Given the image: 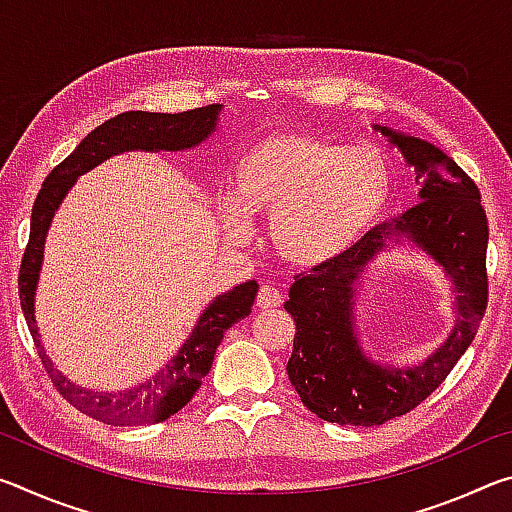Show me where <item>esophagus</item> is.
Returning a JSON list of instances; mask_svg holds the SVG:
<instances>
[{
	"instance_id": "34e87169",
	"label": "esophagus",
	"mask_w": 512,
	"mask_h": 512,
	"mask_svg": "<svg viewBox=\"0 0 512 512\" xmlns=\"http://www.w3.org/2000/svg\"><path fill=\"white\" fill-rule=\"evenodd\" d=\"M282 302V293L280 289H275L273 284H262L257 293V307L259 309H271L277 307Z\"/></svg>"
}]
</instances>
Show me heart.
Here are the masks:
<instances>
[{
	"instance_id": "b5f03b06",
	"label": "heart",
	"mask_w": 512,
	"mask_h": 512,
	"mask_svg": "<svg viewBox=\"0 0 512 512\" xmlns=\"http://www.w3.org/2000/svg\"><path fill=\"white\" fill-rule=\"evenodd\" d=\"M391 192V164L377 149L277 133L239 160L223 225L232 241H244L248 216L271 214L277 255L296 266H320L366 235Z\"/></svg>"
}]
</instances>
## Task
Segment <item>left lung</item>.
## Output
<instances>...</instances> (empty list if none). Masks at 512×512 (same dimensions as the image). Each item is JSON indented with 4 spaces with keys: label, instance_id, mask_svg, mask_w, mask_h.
I'll return each mask as SVG.
<instances>
[{
    "label": "left lung",
    "instance_id": "1",
    "mask_svg": "<svg viewBox=\"0 0 512 512\" xmlns=\"http://www.w3.org/2000/svg\"><path fill=\"white\" fill-rule=\"evenodd\" d=\"M415 169L420 203L366 232L332 262L298 273L284 309L296 320L287 372L302 404L318 418L372 427L413 411L443 384L470 348L488 307V219L474 180L420 137L375 126ZM409 238L453 277L459 323L420 367H381L362 354L353 334V284L388 238Z\"/></svg>",
    "mask_w": 512,
    "mask_h": 512
}]
</instances>
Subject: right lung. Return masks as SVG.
I'll return each instance as SVG.
<instances>
[{"mask_svg": "<svg viewBox=\"0 0 512 512\" xmlns=\"http://www.w3.org/2000/svg\"><path fill=\"white\" fill-rule=\"evenodd\" d=\"M221 106H203L196 110L167 115V112H144L131 110L103 121L101 126L85 137L58 167L49 173L42 183L40 194L33 203L31 212V232L29 244L24 248L20 277H17V291L24 318H27L29 332L36 343L38 354L42 359L51 384L65 400L90 415L94 420H101L115 427H137V424H153L167 420L169 415L178 413L192 400L194 393L201 386L203 377L210 372L214 352L219 348L225 329L232 327L237 320L246 318L257 296V282L250 280L239 284L223 296L210 302L194 332L185 341L167 366L158 375L146 379L144 384L128 388L119 393H97L90 388L76 386L63 377L49 361L45 348L40 345V334L33 316V298H36L38 275L42 266V253H45V237L49 223L54 219L58 205L63 203L65 194L72 189L76 178L81 173L97 167L110 155L124 151H185L207 140V135L214 133L216 119H219Z\"/></svg>", "mask_w": 512, "mask_h": 512, "instance_id": "obj_1", "label": "right lung"}]
</instances>
